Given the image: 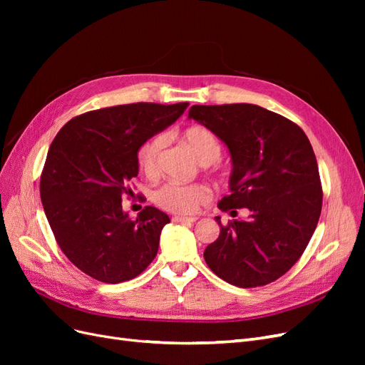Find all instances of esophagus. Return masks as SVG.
I'll return each instance as SVG.
<instances>
[{"label": "esophagus", "mask_w": 365, "mask_h": 365, "mask_svg": "<svg viewBox=\"0 0 365 365\" xmlns=\"http://www.w3.org/2000/svg\"><path fill=\"white\" fill-rule=\"evenodd\" d=\"M172 222H181V224H193L196 222V217H182V216H173Z\"/></svg>", "instance_id": "esophagus-1"}]
</instances>
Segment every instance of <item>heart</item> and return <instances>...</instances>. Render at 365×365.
<instances>
[{"instance_id": "heart-1", "label": "heart", "mask_w": 365, "mask_h": 365, "mask_svg": "<svg viewBox=\"0 0 365 365\" xmlns=\"http://www.w3.org/2000/svg\"><path fill=\"white\" fill-rule=\"evenodd\" d=\"M165 141H168L165 135L158 134L149 138L138 149V168L148 178H155L160 172L161 153ZM184 141L202 164L216 163L220 158V153H222V146H220L217 137L205 126H190L184 132ZM210 200H212V190L202 182H165L153 193V201L160 208L180 216H190L196 213L197 208L207 204Z\"/></svg>"}]
</instances>
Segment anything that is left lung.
I'll use <instances>...</instances> for the list:
<instances>
[{"instance_id": "obj_1", "label": "left lung", "mask_w": 365, "mask_h": 365, "mask_svg": "<svg viewBox=\"0 0 365 365\" xmlns=\"http://www.w3.org/2000/svg\"><path fill=\"white\" fill-rule=\"evenodd\" d=\"M189 118L222 140L231 153V193L219 210L247 220H228L204 251L217 277L257 288L277 280L302 257L317 228L323 190L311 141L286 117L250 103L193 105Z\"/></svg>"}]
</instances>
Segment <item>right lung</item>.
Segmentation results:
<instances>
[{"label": "right lung", "mask_w": 365, "mask_h": 365, "mask_svg": "<svg viewBox=\"0 0 365 365\" xmlns=\"http://www.w3.org/2000/svg\"><path fill=\"white\" fill-rule=\"evenodd\" d=\"M187 106L140 102L96 109L71 118L54 137L41 201L62 252L90 277L128 282L155 259L169 216L146 205L132 220L121 200L134 196L138 149Z\"/></svg>", "instance_id": "right-lung-1"}]
</instances>
